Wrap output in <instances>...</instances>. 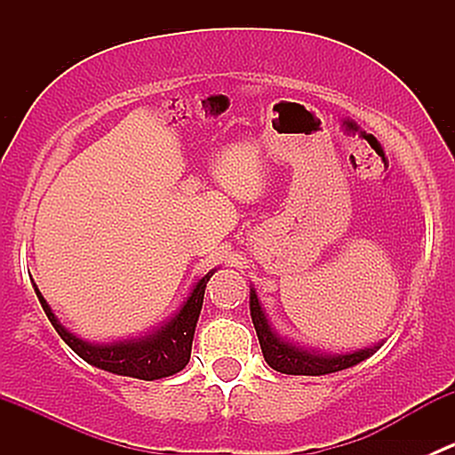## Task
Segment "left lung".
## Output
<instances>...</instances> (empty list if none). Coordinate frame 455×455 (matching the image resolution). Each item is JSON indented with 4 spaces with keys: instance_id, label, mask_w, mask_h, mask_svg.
I'll return each instance as SVG.
<instances>
[{
    "instance_id": "8db88e82",
    "label": "left lung",
    "mask_w": 455,
    "mask_h": 455,
    "mask_svg": "<svg viewBox=\"0 0 455 455\" xmlns=\"http://www.w3.org/2000/svg\"><path fill=\"white\" fill-rule=\"evenodd\" d=\"M251 319H253L257 339H259L261 352H264L266 363L273 370L282 371V374H304V376H321L332 374V371H341L352 368V365L361 363V361L370 359L383 343L363 347V350L352 352H323L316 347H306L299 343L291 341V339L282 337L277 330L270 325L266 319V310L261 308V301L257 299L255 288L251 286Z\"/></svg>"
}]
</instances>
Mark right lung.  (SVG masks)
<instances>
[{"mask_svg": "<svg viewBox=\"0 0 455 455\" xmlns=\"http://www.w3.org/2000/svg\"><path fill=\"white\" fill-rule=\"evenodd\" d=\"M213 273L215 268L209 270L202 279H198L196 286L191 288L189 297L182 301L180 308H178L172 316H167L163 323L154 325V328L139 334V337H127L108 343L85 341V339L76 337L75 332H70V330L57 319V315L52 313L48 301L44 299V295L39 292L36 283L35 292L36 297H39L41 308H44L50 323L54 325L59 337H61L81 359L87 361L90 365H94V368L112 371V374L132 376V379L140 380H156L176 374V371L185 370V365L189 363L196 323H198L202 301H204V288Z\"/></svg>", "mask_w": 455, "mask_h": 455, "instance_id": "right-lung-1", "label": "right lung"}]
</instances>
